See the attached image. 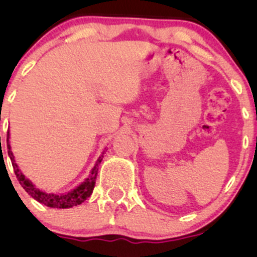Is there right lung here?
<instances>
[{"instance_id": "obj_1", "label": "right lung", "mask_w": 257, "mask_h": 257, "mask_svg": "<svg viewBox=\"0 0 257 257\" xmlns=\"http://www.w3.org/2000/svg\"><path fill=\"white\" fill-rule=\"evenodd\" d=\"M7 147H8V156H10L12 161V166L14 168V173H16L17 179L19 180V184L23 186V188L28 192L34 199H36L37 202L42 203V204L49 206V208H59V209H65V208H71V206L78 205L81 203H83L88 197H90L91 192L94 190V186H95L96 181V175H98L99 170V164L101 163L102 157H104V153L100 156L98 161H96L95 167L91 170L89 178L85 180L84 182H82L77 188L72 190L71 192L64 193V194H53V193H46L40 191L38 188L35 187L32 185V182L29 181L25 178V175H23L22 172L18 168L16 161H14V156L12 153L11 145H10V133H7Z\"/></svg>"}]
</instances>
